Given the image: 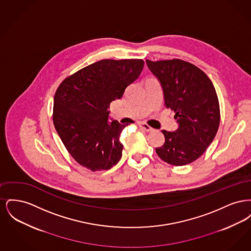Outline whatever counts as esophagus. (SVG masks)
Wrapping results in <instances>:
<instances>
[{
    "mask_svg": "<svg viewBox=\"0 0 251 251\" xmlns=\"http://www.w3.org/2000/svg\"><path fill=\"white\" fill-rule=\"evenodd\" d=\"M139 127L141 129H143L144 131H147V132L153 131V129L151 126H149L148 124H146V123H139Z\"/></svg>",
    "mask_w": 251,
    "mask_h": 251,
    "instance_id": "1",
    "label": "esophagus"
}]
</instances>
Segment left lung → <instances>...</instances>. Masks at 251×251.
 Returning <instances> with one entry per match:
<instances>
[{
  "instance_id": "left-lung-1",
  "label": "left lung",
  "mask_w": 251,
  "mask_h": 251,
  "mask_svg": "<svg viewBox=\"0 0 251 251\" xmlns=\"http://www.w3.org/2000/svg\"><path fill=\"white\" fill-rule=\"evenodd\" d=\"M160 82L166 107L174 111L178 129L163 130L165 143L156 153L172 166L188 165L202 155L213 142L220 122L215 86L204 72L179 59L146 60Z\"/></svg>"
}]
</instances>
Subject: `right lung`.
<instances>
[{
    "label": "right lung",
    "instance_id": "right-lung-1",
    "mask_svg": "<svg viewBox=\"0 0 251 251\" xmlns=\"http://www.w3.org/2000/svg\"><path fill=\"white\" fill-rule=\"evenodd\" d=\"M142 59L100 60L65 79L53 100V124L74 160L91 171L118 164L126 125L109 117L110 103L140 75Z\"/></svg>",
    "mask_w": 251,
    "mask_h": 251
}]
</instances>
